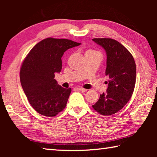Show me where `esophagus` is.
Listing matches in <instances>:
<instances>
[{"label":"esophagus","mask_w":157,"mask_h":157,"mask_svg":"<svg viewBox=\"0 0 157 157\" xmlns=\"http://www.w3.org/2000/svg\"><path fill=\"white\" fill-rule=\"evenodd\" d=\"M78 89L79 90V91H82V92H86V91H87V89L82 88V87H79V88H78Z\"/></svg>","instance_id":"obj_1"}]
</instances>
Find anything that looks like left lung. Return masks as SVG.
Listing matches in <instances>:
<instances>
[{
	"instance_id": "left-lung-1",
	"label": "left lung",
	"mask_w": 157,
	"mask_h": 157,
	"mask_svg": "<svg viewBox=\"0 0 157 157\" xmlns=\"http://www.w3.org/2000/svg\"><path fill=\"white\" fill-rule=\"evenodd\" d=\"M105 50L109 77L107 90L100 94L94 109L102 116H110L124 107L131 98L136 83V68L134 57L125 47L112 39H93Z\"/></svg>"
}]
</instances>
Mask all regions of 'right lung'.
Instances as JSON below:
<instances>
[{
    "mask_svg": "<svg viewBox=\"0 0 157 157\" xmlns=\"http://www.w3.org/2000/svg\"><path fill=\"white\" fill-rule=\"evenodd\" d=\"M69 39L47 38L36 44L23 61L20 80L28 100L39 113L53 117L66 107L71 89H64L55 79L60 73L63 53L79 46Z\"/></svg>",
    "mask_w": 157,
    "mask_h": 157,
    "instance_id": "1",
    "label": "right lung"
}]
</instances>
